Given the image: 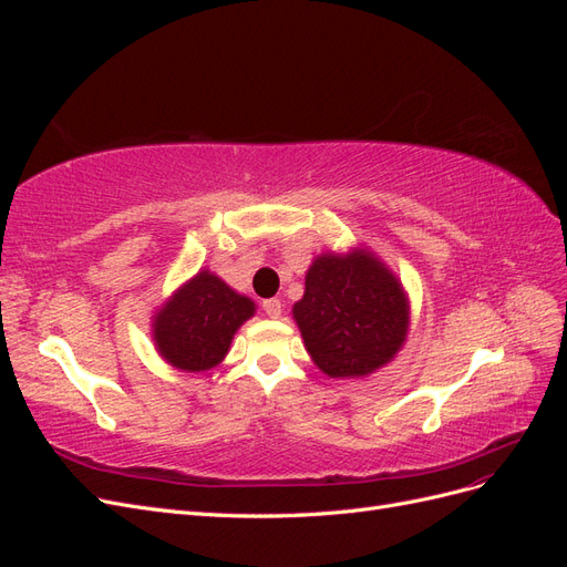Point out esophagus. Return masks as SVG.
<instances>
[{
	"label": "esophagus",
	"mask_w": 567,
	"mask_h": 567,
	"mask_svg": "<svg viewBox=\"0 0 567 567\" xmlns=\"http://www.w3.org/2000/svg\"><path fill=\"white\" fill-rule=\"evenodd\" d=\"M262 310H265V315H267L269 319H279V317H281V310H284V305H281V300H277V298H269V300L262 302Z\"/></svg>",
	"instance_id": "34e87169"
}]
</instances>
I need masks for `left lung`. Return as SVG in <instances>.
Here are the masks:
<instances>
[{"label": "left lung", "mask_w": 567, "mask_h": 567, "mask_svg": "<svg viewBox=\"0 0 567 567\" xmlns=\"http://www.w3.org/2000/svg\"><path fill=\"white\" fill-rule=\"evenodd\" d=\"M293 319L312 362L326 375L359 379L402 350L409 300L398 277L373 252H323L307 269Z\"/></svg>", "instance_id": "8db88e82"}]
</instances>
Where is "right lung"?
<instances>
[{
	"label": "right lung",
	"instance_id": "1",
	"mask_svg": "<svg viewBox=\"0 0 567 567\" xmlns=\"http://www.w3.org/2000/svg\"><path fill=\"white\" fill-rule=\"evenodd\" d=\"M255 315V302L213 271L188 279L153 317V340L167 364L198 373L227 357L234 333Z\"/></svg>",
	"mask_w": 567,
	"mask_h": 567
}]
</instances>
